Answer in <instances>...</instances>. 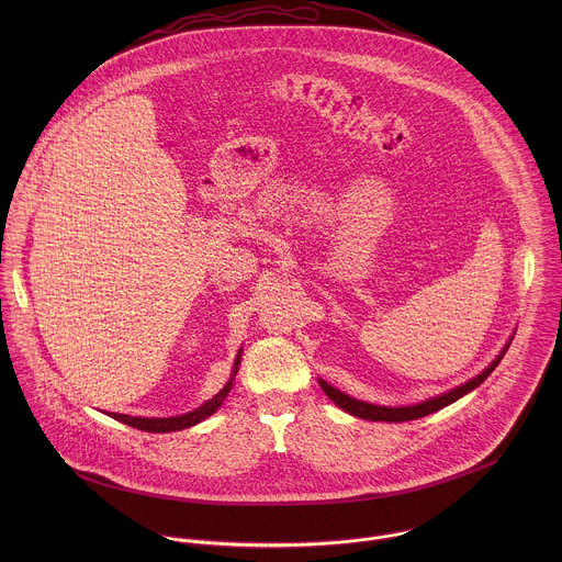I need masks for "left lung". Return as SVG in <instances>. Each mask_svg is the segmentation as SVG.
<instances>
[{"instance_id": "1", "label": "left lung", "mask_w": 562, "mask_h": 562, "mask_svg": "<svg viewBox=\"0 0 562 562\" xmlns=\"http://www.w3.org/2000/svg\"><path fill=\"white\" fill-rule=\"evenodd\" d=\"M504 357V350L502 355L482 372L476 379L468 381L465 385L443 394V396H437V398H430V401L419 402V404H413V406H376V404H368V402L357 401V398H350L346 396L344 392L330 387L328 383L321 381V387L324 390V394L335 402L339 408H344L346 413L355 415V417H361V419H370V422H408V419H417V417H424V415H430L448 404H452L459 398H463L465 394H470L472 390H476L481 385L482 381L497 368V363L502 361Z\"/></svg>"}]
</instances>
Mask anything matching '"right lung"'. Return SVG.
<instances>
[{
	"mask_svg": "<svg viewBox=\"0 0 562 562\" xmlns=\"http://www.w3.org/2000/svg\"><path fill=\"white\" fill-rule=\"evenodd\" d=\"M241 350L236 357V368H234V374L229 379V383L212 398V401L201 404L199 408L190 411V413H183V415H177V417H132V415H123V413H112L114 419L132 426V428H138V430H145V432H172V430H181V428H190L194 424H199L201 419H205L207 415H212L223 401L227 398V394L232 392V385H234V376L238 372V363H240Z\"/></svg>",
	"mask_w": 562,
	"mask_h": 562,
	"instance_id": "1",
	"label": "right lung"
}]
</instances>
